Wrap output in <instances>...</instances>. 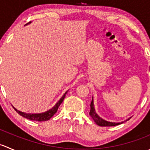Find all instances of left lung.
Here are the masks:
<instances>
[{"instance_id":"left-lung-1","label":"left lung","mask_w":150,"mask_h":150,"mask_svg":"<svg viewBox=\"0 0 150 150\" xmlns=\"http://www.w3.org/2000/svg\"><path fill=\"white\" fill-rule=\"evenodd\" d=\"M89 115H91V117L93 118V120H94V122H96V125H99V126H115V125H120V124L122 123V122L127 121V120H129L131 117L127 119L125 121H122L120 122H110V121H107V120H104L103 118H102L101 117H99V115L96 112L94 108V104H93V98L92 97V101L91 102V110Z\"/></svg>"}]
</instances>
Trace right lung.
I'll list each match as a JSON object with an SVG mask.
<instances>
[{
	"mask_svg": "<svg viewBox=\"0 0 150 150\" xmlns=\"http://www.w3.org/2000/svg\"><path fill=\"white\" fill-rule=\"evenodd\" d=\"M31 23V22H30L28 24H30ZM68 91H67L64 93V94L62 96L61 98H60L59 100L57 102V103L55 104V105L54 106V107H52L51 109H50V110H47V111L44 112H41V113H26V112H21L19 111V110H16V108H15L14 107H13V109H14L15 110H16V112H17L18 114L20 115L21 116H22V117H25V118L28 119V120H34V121H38V122H42V121H46V120H50V118H51V117H53V115H54V114H55L56 112H57V110H58L59 107L60 106V104L62 103L63 100H64V97H65Z\"/></svg>",
	"mask_w": 150,
	"mask_h": 150,
	"instance_id": "right-lung-1",
	"label": "right lung"
}]
</instances>
